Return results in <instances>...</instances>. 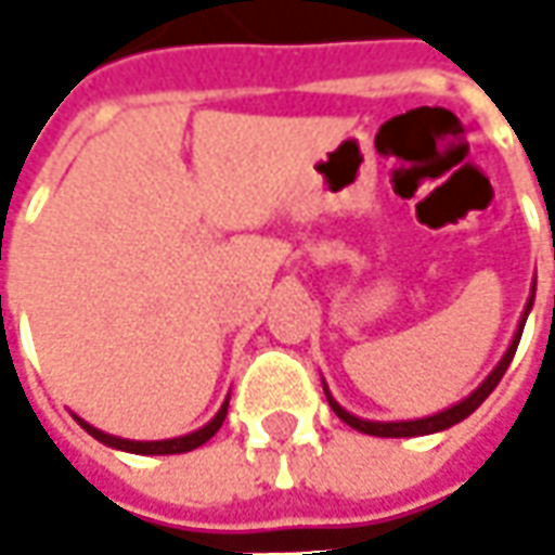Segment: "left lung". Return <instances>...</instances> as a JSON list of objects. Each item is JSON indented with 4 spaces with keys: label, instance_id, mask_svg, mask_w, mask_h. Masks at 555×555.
<instances>
[{
    "label": "left lung",
    "instance_id": "8db88e82",
    "mask_svg": "<svg viewBox=\"0 0 555 555\" xmlns=\"http://www.w3.org/2000/svg\"><path fill=\"white\" fill-rule=\"evenodd\" d=\"M534 306V289H531V296H528V306H525L522 321H519V331L513 336V343H509V349L501 358V364L494 367V371L485 376V383H481L476 392H469L463 401L457 404H451L448 411H441V414L433 416H423V420H395V423H376V420H361V416L349 414L346 408H339L336 401H333V395L327 392V386H324V395H327V401H331L333 414L339 416L343 423H349L352 429L358 433H364V436H379V438H414V436H429V433H441V429H448V426H454L460 420H466V416L473 414L476 408H479L481 401L488 398V395L498 389V383H501V376L509 367V361H513V354H516V346H519V339H522V327L525 321H528V311Z\"/></svg>",
    "mask_w": 555,
    "mask_h": 555
}]
</instances>
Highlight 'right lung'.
Returning a JSON list of instances; mask_svg holds the SVG:
<instances>
[{
    "label": "right lung",
    "mask_w": 555,
    "mask_h": 555,
    "mask_svg": "<svg viewBox=\"0 0 555 555\" xmlns=\"http://www.w3.org/2000/svg\"><path fill=\"white\" fill-rule=\"evenodd\" d=\"M224 414H228V401H224L222 408H219V414L212 416L203 429H197V433H191V436H182V438H163V441H129V438L107 436V433H101V429H95V426H89V423H86V420H79V416H76V423H79L89 436L98 438L101 444L117 448V451H129V454H184V451H194V448H201V444H206L209 438L216 436V433L222 429Z\"/></svg>",
    "instance_id": "right-lung-1"
}]
</instances>
